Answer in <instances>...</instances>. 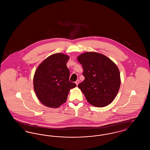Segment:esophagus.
Listing matches in <instances>:
<instances>
[{
	"label": "esophagus",
	"mask_w": 150,
	"mask_h": 150,
	"mask_svg": "<svg viewBox=\"0 0 150 150\" xmlns=\"http://www.w3.org/2000/svg\"><path fill=\"white\" fill-rule=\"evenodd\" d=\"M79 82H80V81H79V80H77L76 81H75V83H76V86H78L79 84Z\"/></svg>",
	"instance_id": "obj_1"
}]
</instances>
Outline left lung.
Masks as SVG:
<instances>
[{"label": "left lung", "mask_w": 150, "mask_h": 150, "mask_svg": "<svg viewBox=\"0 0 150 150\" xmlns=\"http://www.w3.org/2000/svg\"><path fill=\"white\" fill-rule=\"evenodd\" d=\"M82 64L83 82L78 85L87 101L95 107H105L116 96L120 86V75L114 62L103 54L86 52L79 56Z\"/></svg>", "instance_id": "1"}]
</instances>
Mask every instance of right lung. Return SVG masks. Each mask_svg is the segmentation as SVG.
<instances>
[{"label": "right lung", "mask_w": 150, "mask_h": 150, "mask_svg": "<svg viewBox=\"0 0 150 150\" xmlns=\"http://www.w3.org/2000/svg\"><path fill=\"white\" fill-rule=\"evenodd\" d=\"M69 57L56 53L47 58L38 67L34 76V88L38 98L47 107L56 108L67 98L70 90L76 86L69 80L66 66Z\"/></svg>", "instance_id": "right-lung-1"}]
</instances>
